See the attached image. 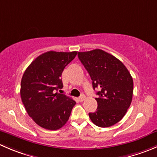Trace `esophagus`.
Instances as JSON below:
<instances>
[{
	"mask_svg": "<svg viewBox=\"0 0 157 157\" xmlns=\"http://www.w3.org/2000/svg\"><path fill=\"white\" fill-rule=\"evenodd\" d=\"M78 99H79V101H80V102H82V101H83L85 99V96L83 94H82L81 96H80V97L78 98Z\"/></svg>",
	"mask_w": 157,
	"mask_h": 157,
	"instance_id": "esophagus-1",
	"label": "esophagus"
}]
</instances>
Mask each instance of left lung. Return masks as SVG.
Here are the masks:
<instances>
[{"instance_id": "obj_1", "label": "left lung", "mask_w": 157, "mask_h": 157, "mask_svg": "<svg viewBox=\"0 0 157 157\" xmlns=\"http://www.w3.org/2000/svg\"><path fill=\"white\" fill-rule=\"evenodd\" d=\"M78 58L93 80L97 110L89 113L96 125L107 128L118 123L132 101L134 83L131 74L121 61L101 49L78 52Z\"/></svg>"}]
</instances>
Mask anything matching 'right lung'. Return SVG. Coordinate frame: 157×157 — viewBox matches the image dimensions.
Wrapping results in <instances>:
<instances>
[{
  "mask_svg": "<svg viewBox=\"0 0 157 157\" xmlns=\"http://www.w3.org/2000/svg\"><path fill=\"white\" fill-rule=\"evenodd\" d=\"M77 52L50 51L36 58L23 74L20 86L22 102L28 115L45 129L55 131L69 119L76 102L64 94L61 77Z\"/></svg>",
  "mask_w": 157,
  "mask_h": 157,
  "instance_id": "1",
  "label": "right lung"
}]
</instances>
